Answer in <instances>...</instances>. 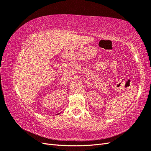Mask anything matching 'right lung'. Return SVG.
I'll return each instance as SVG.
<instances>
[{"mask_svg":"<svg viewBox=\"0 0 151 151\" xmlns=\"http://www.w3.org/2000/svg\"><path fill=\"white\" fill-rule=\"evenodd\" d=\"M58 114H59V113H58Z\"/></svg>","mask_w":151,"mask_h":151,"instance_id":"obj_1","label":"right lung"}]
</instances>
